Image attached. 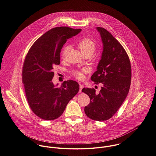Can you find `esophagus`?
Here are the masks:
<instances>
[{
  "label": "esophagus",
  "mask_w": 156,
  "mask_h": 156,
  "mask_svg": "<svg viewBox=\"0 0 156 156\" xmlns=\"http://www.w3.org/2000/svg\"><path fill=\"white\" fill-rule=\"evenodd\" d=\"M83 87H84V86L83 85V84H80V90H79V92H80V93H81V92L82 89L83 88Z\"/></svg>",
  "instance_id": "obj_1"
}]
</instances>
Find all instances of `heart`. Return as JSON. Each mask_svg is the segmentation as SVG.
<instances>
[{"instance_id": "obj_1", "label": "heart", "mask_w": 156, "mask_h": 156, "mask_svg": "<svg viewBox=\"0 0 156 156\" xmlns=\"http://www.w3.org/2000/svg\"><path fill=\"white\" fill-rule=\"evenodd\" d=\"M77 46L84 56H89L90 57L93 55L96 50V43L91 38L87 37L81 39L77 43ZM68 48V46H65L63 48L62 51V58H64ZM85 72L86 70L85 69H83L81 71H73L72 75L76 79L82 80L84 79V73Z\"/></svg>"}]
</instances>
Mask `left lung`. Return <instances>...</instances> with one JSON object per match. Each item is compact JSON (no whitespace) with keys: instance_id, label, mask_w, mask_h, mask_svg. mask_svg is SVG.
Segmentation results:
<instances>
[{"instance_id":"8db88e82","label":"left lung","mask_w":156,"mask_h":156,"mask_svg":"<svg viewBox=\"0 0 156 156\" xmlns=\"http://www.w3.org/2000/svg\"><path fill=\"white\" fill-rule=\"evenodd\" d=\"M103 43L101 59L97 71L91 77L94 84H102L98 94L94 88H84L82 91L90 98L84 108L92 120L105 121L118 110L128 94L131 81L129 58L120 43L106 29L97 27Z\"/></svg>"}]
</instances>
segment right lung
I'll list each match as a JSON object with an SVG mask.
<instances>
[{
	"mask_svg": "<svg viewBox=\"0 0 156 156\" xmlns=\"http://www.w3.org/2000/svg\"><path fill=\"white\" fill-rule=\"evenodd\" d=\"M81 31L68 27L53 28L36 40L25 56L22 81L26 98L33 112L43 120L60 117L79 91L80 85L75 81H65L57 87L51 80L55 66L60 64L63 44Z\"/></svg>",
	"mask_w": 156,
	"mask_h": 156,
	"instance_id": "obj_1",
	"label": "right lung"
}]
</instances>
